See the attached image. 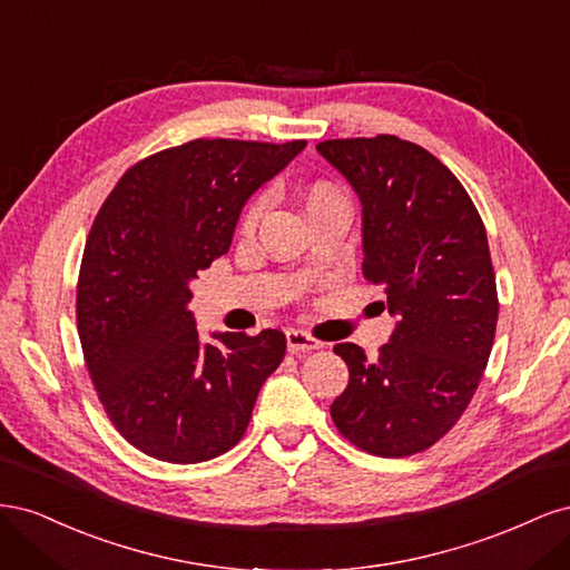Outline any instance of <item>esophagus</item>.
I'll return each instance as SVG.
<instances>
[{
	"label": "esophagus",
	"instance_id": "1",
	"mask_svg": "<svg viewBox=\"0 0 570 570\" xmlns=\"http://www.w3.org/2000/svg\"><path fill=\"white\" fill-rule=\"evenodd\" d=\"M285 337H287V350H289L292 354H297V352H312V350H321V347H323L321 340L312 337V335L304 333V331H287Z\"/></svg>",
	"mask_w": 570,
	"mask_h": 570
}]
</instances>
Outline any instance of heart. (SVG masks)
<instances>
[{"mask_svg": "<svg viewBox=\"0 0 570 570\" xmlns=\"http://www.w3.org/2000/svg\"><path fill=\"white\" fill-rule=\"evenodd\" d=\"M302 202H304L306 214L325 209V206H344V197H342L340 189L333 183H325V180L308 183L302 189ZM264 212H266V199L264 197H256L254 202H249L243 218H239V235L252 237L258 228V223H262V218H264Z\"/></svg>", "mask_w": 570, "mask_h": 570, "instance_id": "b5f03b06", "label": "heart"}]
</instances>
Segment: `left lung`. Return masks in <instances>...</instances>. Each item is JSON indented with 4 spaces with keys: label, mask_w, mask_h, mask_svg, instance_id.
<instances>
[{
    "label": "left lung",
    "mask_w": 570,
    "mask_h": 570,
    "mask_svg": "<svg viewBox=\"0 0 570 570\" xmlns=\"http://www.w3.org/2000/svg\"><path fill=\"white\" fill-rule=\"evenodd\" d=\"M316 149L364 206L361 271L385 285L396 316L375 358L335 344L350 383L331 416L368 454H419L461 419L492 352L499 302L485 226L452 170L419 145L375 135Z\"/></svg>",
    "instance_id": "8db88e82"
}]
</instances>
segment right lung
I'll use <instances>...</instances> for the list:
<instances>
[{
	"label": "right lung",
	"instance_id": "obj_1",
	"mask_svg": "<svg viewBox=\"0 0 570 570\" xmlns=\"http://www.w3.org/2000/svg\"><path fill=\"white\" fill-rule=\"evenodd\" d=\"M306 147L193 140L130 166L92 223L76 316L92 385L135 450L168 463L209 461L239 442L281 331L202 342L189 283L230 249L245 202Z\"/></svg>",
	"mask_w": 570,
	"mask_h": 570
}]
</instances>
